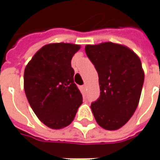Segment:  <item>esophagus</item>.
Instances as JSON below:
<instances>
[{"mask_svg": "<svg viewBox=\"0 0 160 160\" xmlns=\"http://www.w3.org/2000/svg\"><path fill=\"white\" fill-rule=\"evenodd\" d=\"M82 88H83L84 89H86V88H87V85H86V84H84L83 87H82Z\"/></svg>", "mask_w": 160, "mask_h": 160, "instance_id": "34e87169", "label": "esophagus"}]
</instances>
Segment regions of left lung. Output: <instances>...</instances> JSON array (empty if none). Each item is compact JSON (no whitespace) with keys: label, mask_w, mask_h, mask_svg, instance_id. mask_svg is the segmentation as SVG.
I'll use <instances>...</instances> for the list:
<instances>
[{"label":"left lung","mask_w":160,"mask_h":160,"mask_svg":"<svg viewBox=\"0 0 160 160\" xmlns=\"http://www.w3.org/2000/svg\"><path fill=\"white\" fill-rule=\"evenodd\" d=\"M86 53L99 75L100 95L91 104L96 121L106 130H117L133 115L144 84L138 55L112 42L87 45Z\"/></svg>","instance_id":"left-lung-1"}]
</instances>
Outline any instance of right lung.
<instances>
[{"label":"right lung","instance_id":"add662e5","mask_svg":"<svg viewBox=\"0 0 160 160\" xmlns=\"http://www.w3.org/2000/svg\"><path fill=\"white\" fill-rule=\"evenodd\" d=\"M80 48V45L63 42L44 46L24 71V90L30 107L52 129L71 124L82 104L71 67L72 56Z\"/></svg>","mask_w":160,"mask_h":160}]
</instances>
